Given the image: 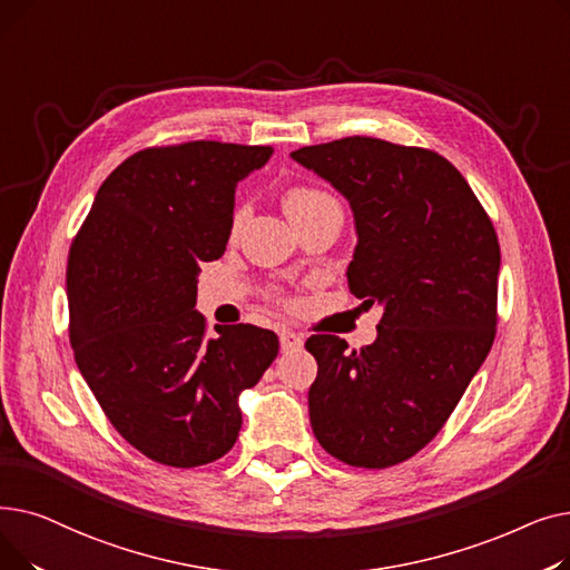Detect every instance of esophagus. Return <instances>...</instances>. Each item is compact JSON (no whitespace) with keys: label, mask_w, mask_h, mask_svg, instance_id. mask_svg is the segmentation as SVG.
<instances>
[{"label":"esophagus","mask_w":570,"mask_h":570,"mask_svg":"<svg viewBox=\"0 0 570 570\" xmlns=\"http://www.w3.org/2000/svg\"><path fill=\"white\" fill-rule=\"evenodd\" d=\"M279 344H282V351H293V348H301L303 346V337L288 331V327H284V331H279Z\"/></svg>","instance_id":"esophagus-1"}]
</instances>
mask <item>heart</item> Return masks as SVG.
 I'll return each instance as SVG.
<instances>
[{"mask_svg": "<svg viewBox=\"0 0 570 570\" xmlns=\"http://www.w3.org/2000/svg\"><path fill=\"white\" fill-rule=\"evenodd\" d=\"M327 200H333V198L327 196V194H323V191H318V189H312V187H293V189H288L286 196H284V207H286L288 217H295V215L309 213V209H314V207H318V205H323V203H327ZM239 222H243V213L235 215V228L239 226Z\"/></svg>", "mask_w": 570, "mask_h": 570, "instance_id": "heart-1", "label": "heart"}]
</instances>
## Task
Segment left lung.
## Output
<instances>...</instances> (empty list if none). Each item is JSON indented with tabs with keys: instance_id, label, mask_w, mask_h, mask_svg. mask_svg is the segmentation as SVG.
Masks as SVG:
<instances>
[{
	"instance_id": "1",
	"label": "left lung",
	"mask_w": 570,
	"mask_h": 570,
	"mask_svg": "<svg viewBox=\"0 0 570 570\" xmlns=\"http://www.w3.org/2000/svg\"><path fill=\"white\" fill-rule=\"evenodd\" d=\"M291 159L346 198L357 237L348 291L383 307L361 351L335 335L307 340L318 365L314 436L351 466L400 464L436 436L492 348L494 226L460 170L430 149L351 136Z\"/></svg>"
}]
</instances>
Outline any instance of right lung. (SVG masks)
<instances>
[{
    "label": "right lung",
    "mask_w": 570,
    "mask_h": 570,
    "mask_svg": "<svg viewBox=\"0 0 570 570\" xmlns=\"http://www.w3.org/2000/svg\"><path fill=\"white\" fill-rule=\"evenodd\" d=\"M273 147L196 140L142 149L99 187L67 265L78 370L112 428L149 460L191 469L226 455L239 395L279 353L273 331L196 309L200 263L226 252L237 183Z\"/></svg>",
    "instance_id": "right-lung-1"
}]
</instances>
